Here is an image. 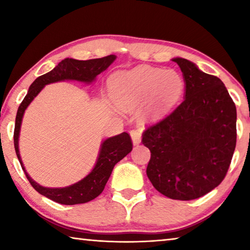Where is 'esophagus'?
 <instances>
[{"mask_svg":"<svg viewBox=\"0 0 250 250\" xmlns=\"http://www.w3.org/2000/svg\"><path fill=\"white\" fill-rule=\"evenodd\" d=\"M130 137L132 140L133 146H138L141 142V134L138 130H131L130 131Z\"/></svg>","mask_w":250,"mask_h":250,"instance_id":"34e87169","label":"esophagus"}]
</instances>
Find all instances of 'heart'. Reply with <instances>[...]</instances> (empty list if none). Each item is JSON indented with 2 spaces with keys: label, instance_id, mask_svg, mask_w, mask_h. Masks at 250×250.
Instances as JSON below:
<instances>
[{
  "label": "heart",
  "instance_id": "obj_1",
  "mask_svg": "<svg viewBox=\"0 0 250 250\" xmlns=\"http://www.w3.org/2000/svg\"><path fill=\"white\" fill-rule=\"evenodd\" d=\"M109 89L120 109L133 111L146 104L143 118L156 121L179 103L185 82L174 69L139 66L113 74L109 79Z\"/></svg>",
  "mask_w": 250,
  "mask_h": 250
}]
</instances>
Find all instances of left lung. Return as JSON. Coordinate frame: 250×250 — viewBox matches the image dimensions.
I'll use <instances>...</instances> for the list:
<instances>
[{
    "instance_id": "8db88e82",
    "label": "left lung",
    "mask_w": 250,
    "mask_h": 250,
    "mask_svg": "<svg viewBox=\"0 0 250 250\" xmlns=\"http://www.w3.org/2000/svg\"><path fill=\"white\" fill-rule=\"evenodd\" d=\"M185 82L184 100L147 128L142 142L151 151L146 175L172 200L189 201L221 184L236 146V105L216 76L185 58L172 59Z\"/></svg>"
}]
</instances>
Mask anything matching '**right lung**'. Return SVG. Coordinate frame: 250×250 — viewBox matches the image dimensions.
<instances>
[{"mask_svg":"<svg viewBox=\"0 0 250 250\" xmlns=\"http://www.w3.org/2000/svg\"><path fill=\"white\" fill-rule=\"evenodd\" d=\"M116 55H109V56L103 58L89 59V61H78L74 58L62 59L54 69L34 80V83L29 86L27 95L25 96L24 100L19 107L15 119L14 147L21 167H22L29 183L37 192L59 204H83V203L90 202L100 195L116 164L132 151V142H131L130 135L126 132H122L101 142L95 167L89 172V174H87L83 180L69 186H65V188H45L28 175L20 154V132L25 110L31 104L34 98L43 90L46 84L64 82V80H76V82L89 84L94 83L97 76L107 69L116 61Z\"/></svg>","mask_w":250,"mask_h":250,"instance_id":"right-lung-1","label":"right lung"}]
</instances>
